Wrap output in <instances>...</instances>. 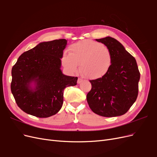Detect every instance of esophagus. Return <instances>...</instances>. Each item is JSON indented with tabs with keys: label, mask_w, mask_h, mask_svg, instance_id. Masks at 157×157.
I'll return each mask as SVG.
<instances>
[{
	"label": "esophagus",
	"mask_w": 157,
	"mask_h": 157,
	"mask_svg": "<svg viewBox=\"0 0 157 157\" xmlns=\"http://www.w3.org/2000/svg\"><path fill=\"white\" fill-rule=\"evenodd\" d=\"M83 79H82L81 78H79L78 79V84L81 83H82V82H83Z\"/></svg>",
	"instance_id": "obj_1"
}]
</instances>
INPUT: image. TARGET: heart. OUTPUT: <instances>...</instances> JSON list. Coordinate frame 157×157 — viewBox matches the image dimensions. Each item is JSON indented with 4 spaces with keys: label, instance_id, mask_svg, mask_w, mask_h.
<instances>
[{
    "label": "heart",
    "instance_id": "1",
    "mask_svg": "<svg viewBox=\"0 0 157 157\" xmlns=\"http://www.w3.org/2000/svg\"><path fill=\"white\" fill-rule=\"evenodd\" d=\"M70 54L62 56L63 65L71 72L79 71L85 77L96 79L104 76L109 71L113 63L111 50L103 44L86 39L72 44Z\"/></svg>",
    "mask_w": 157,
    "mask_h": 157
}]
</instances>
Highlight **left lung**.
I'll return each instance as SVG.
<instances>
[{"label": "left lung", "mask_w": 157, "mask_h": 157, "mask_svg": "<svg viewBox=\"0 0 157 157\" xmlns=\"http://www.w3.org/2000/svg\"><path fill=\"white\" fill-rule=\"evenodd\" d=\"M111 50L113 63L101 78L90 80L92 89L86 101L94 113L104 117L125 114L136 100L140 74L135 58L111 37L96 39Z\"/></svg>", "instance_id": "obj_1"}]
</instances>
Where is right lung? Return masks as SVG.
<instances>
[{"label":"right lung","mask_w":157,"mask_h":157,"mask_svg":"<svg viewBox=\"0 0 157 157\" xmlns=\"http://www.w3.org/2000/svg\"><path fill=\"white\" fill-rule=\"evenodd\" d=\"M67 43L65 39L43 42L19 56L11 70V90L22 111L39 118L59 111L64 89L76 85L78 80L64 75L60 68Z\"/></svg>","instance_id":"add662e5"}]
</instances>
